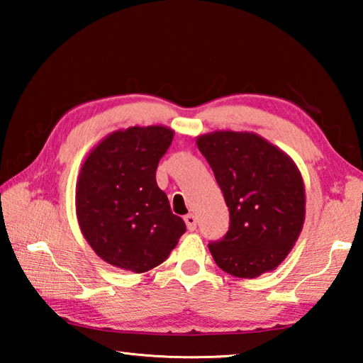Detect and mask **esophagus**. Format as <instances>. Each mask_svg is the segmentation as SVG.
I'll return each instance as SVG.
<instances>
[{"instance_id":"obj_1","label":"esophagus","mask_w":363,"mask_h":363,"mask_svg":"<svg viewBox=\"0 0 363 363\" xmlns=\"http://www.w3.org/2000/svg\"><path fill=\"white\" fill-rule=\"evenodd\" d=\"M184 220H186V225H187V229H189L190 232H194V230L196 229V218L194 216L192 213L186 214V216H184Z\"/></svg>"}]
</instances>
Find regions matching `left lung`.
Returning a JSON list of instances; mask_svg holds the SVG:
<instances>
[{
    "instance_id": "8db88e82",
    "label": "left lung",
    "mask_w": 363,
    "mask_h": 363,
    "mask_svg": "<svg viewBox=\"0 0 363 363\" xmlns=\"http://www.w3.org/2000/svg\"><path fill=\"white\" fill-rule=\"evenodd\" d=\"M229 206L223 240L208 245L214 262L238 279L277 269L303 230L306 190L296 163L277 145L248 131L196 138Z\"/></svg>"
}]
</instances>
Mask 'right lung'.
<instances>
[{
    "label": "right lung",
    "mask_w": 363,
    "mask_h": 363,
    "mask_svg": "<svg viewBox=\"0 0 363 363\" xmlns=\"http://www.w3.org/2000/svg\"><path fill=\"white\" fill-rule=\"evenodd\" d=\"M173 138L162 125L113 131L82 164L77 219L86 242L110 266L147 272L167 259L186 232L155 179Z\"/></svg>",
    "instance_id": "obj_1"
}]
</instances>
